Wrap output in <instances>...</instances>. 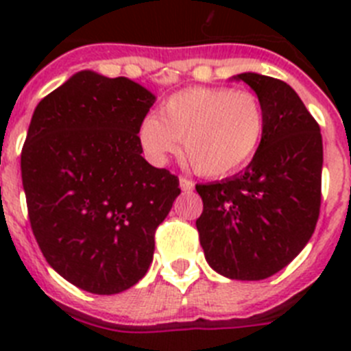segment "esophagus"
I'll use <instances>...</instances> for the list:
<instances>
[{
	"mask_svg": "<svg viewBox=\"0 0 351 351\" xmlns=\"http://www.w3.org/2000/svg\"><path fill=\"white\" fill-rule=\"evenodd\" d=\"M179 186H181L182 191H193L195 182L188 178H179Z\"/></svg>",
	"mask_w": 351,
	"mask_h": 351,
	"instance_id": "34e87169",
	"label": "esophagus"
}]
</instances>
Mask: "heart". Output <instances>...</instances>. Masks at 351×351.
Instances as JSON below:
<instances>
[{
  "instance_id": "b5f03b06",
  "label": "heart",
  "mask_w": 351,
  "mask_h": 351,
  "mask_svg": "<svg viewBox=\"0 0 351 351\" xmlns=\"http://www.w3.org/2000/svg\"><path fill=\"white\" fill-rule=\"evenodd\" d=\"M265 135V112L258 96L219 86H197L169 96L158 114L141 121L137 137L145 156L165 163L181 151L191 169L223 178L246 167Z\"/></svg>"
}]
</instances>
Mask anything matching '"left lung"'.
<instances>
[{"instance_id":"obj_1","label":"left lung","mask_w":351,"mask_h":351,"mask_svg":"<svg viewBox=\"0 0 351 351\" xmlns=\"http://www.w3.org/2000/svg\"><path fill=\"white\" fill-rule=\"evenodd\" d=\"M260 98L265 135L243 172L197 184V230L207 263L225 278L265 280L299 255L315 232L322 200L320 126L287 82L246 71Z\"/></svg>"}]
</instances>
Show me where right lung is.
I'll return each instance as SVG.
<instances>
[{
  "instance_id": "right-lung-1",
  "label": "right lung",
  "mask_w": 351,
  "mask_h": 351,
  "mask_svg": "<svg viewBox=\"0 0 351 351\" xmlns=\"http://www.w3.org/2000/svg\"><path fill=\"white\" fill-rule=\"evenodd\" d=\"M156 96L126 77L82 70L36 105L21 154L31 228L71 285L128 290L153 262L154 232L179 179L142 158L137 130Z\"/></svg>"
}]
</instances>
